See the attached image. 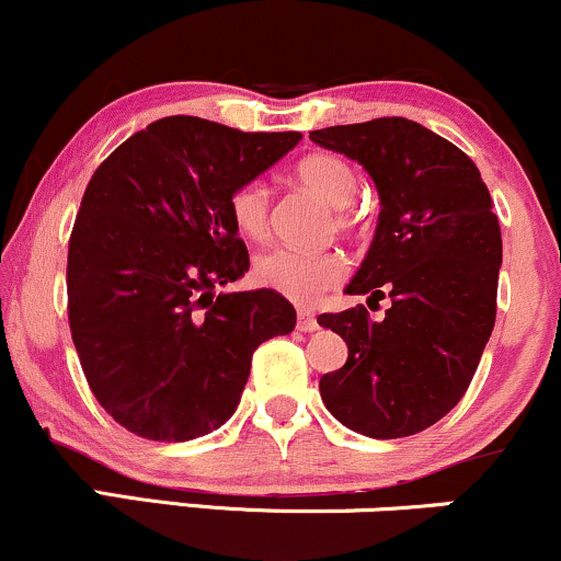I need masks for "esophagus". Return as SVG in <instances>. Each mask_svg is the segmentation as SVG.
<instances>
[{
    "instance_id": "34e87169",
    "label": "esophagus",
    "mask_w": 561,
    "mask_h": 561,
    "mask_svg": "<svg viewBox=\"0 0 561 561\" xmlns=\"http://www.w3.org/2000/svg\"><path fill=\"white\" fill-rule=\"evenodd\" d=\"M298 330L300 332H317L319 330L317 317H313L311 311H306V308H300L298 311Z\"/></svg>"
}]
</instances>
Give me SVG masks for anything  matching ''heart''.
I'll use <instances>...</instances> for the list:
<instances>
[{
  "label": "heart",
  "mask_w": 561,
  "mask_h": 561,
  "mask_svg": "<svg viewBox=\"0 0 561 561\" xmlns=\"http://www.w3.org/2000/svg\"><path fill=\"white\" fill-rule=\"evenodd\" d=\"M295 179L308 192L324 199L330 208H337L334 224L347 227L351 218L343 208L356 199L358 179L351 163L330 152L302 158L295 169ZM229 214L234 229L244 240H263L272 221V197L261 182H248L237 186L229 197ZM347 263L337 250H298V248H272L261 253L253 263V276L261 287L274 289L285 298L302 302H317L332 287L343 282Z\"/></svg>",
  "instance_id": "obj_1"
}]
</instances>
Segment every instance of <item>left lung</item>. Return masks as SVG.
Masks as SVG:
<instances>
[{
    "instance_id": "left-lung-1",
    "label": "left lung",
    "mask_w": 561,
    "mask_h": 561,
    "mask_svg": "<svg viewBox=\"0 0 561 561\" xmlns=\"http://www.w3.org/2000/svg\"><path fill=\"white\" fill-rule=\"evenodd\" d=\"M311 141L375 182V240L345 293L390 298L382 321L364 306L321 313L347 345V362L319 379L321 401L353 433L416 435L461 401L491 340L501 268L491 195L478 165L416 121L330 126Z\"/></svg>"
}]
</instances>
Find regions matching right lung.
<instances>
[{
    "label": "right lung",
    "mask_w": 561,
    "mask_h": 561,
    "mask_svg": "<svg viewBox=\"0 0 561 561\" xmlns=\"http://www.w3.org/2000/svg\"><path fill=\"white\" fill-rule=\"evenodd\" d=\"M300 139L171 115L94 171L68 244V319L89 388L128 433H214L237 411L255 347L295 330L279 293L224 287L250 268L231 192Z\"/></svg>",
    "instance_id": "add662e5"
}]
</instances>
